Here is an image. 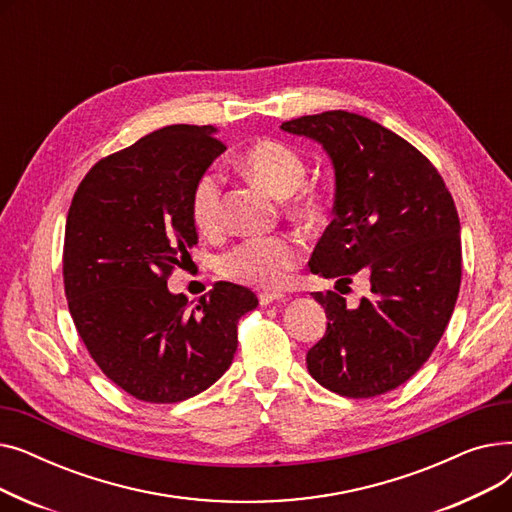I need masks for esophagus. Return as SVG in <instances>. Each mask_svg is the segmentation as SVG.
Instances as JSON below:
<instances>
[{"label": "esophagus", "mask_w": 512, "mask_h": 512, "mask_svg": "<svg viewBox=\"0 0 512 512\" xmlns=\"http://www.w3.org/2000/svg\"><path fill=\"white\" fill-rule=\"evenodd\" d=\"M276 301H286V297H284V294H280V292H261V294H259V303H261L263 307L272 305V303H276Z\"/></svg>", "instance_id": "34e87169"}]
</instances>
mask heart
<instances>
[{
  "mask_svg": "<svg viewBox=\"0 0 512 512\" xmlns=\"http://www.w3.org/2000/svg\"><path fill=\"white\" fill-rule=\"evenodd\" d=\"M238 166L247 176L263 184L284 205L292 218L315 222L324 213V197L307 184V161L288 143L259 139L238 155ZM224 186L215 170L197 176L188 193V213L201 232H215L222 224ZM301 249L290 236H249L220 257V274L234 282L261 290L284 286L288 274L299 265Z\"/></svg>",
  "mask_w": 512,
  "mask_h": 512,
  "instance_id": "b5f03b06",
  "label": "heart"
}]
</instances>
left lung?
Here are the masks:
<instances>
[{
    "label": "left lung",
    "instance_id": "obj_1",
    "mask_svg": "<svg viewBox=\"0 0 512 512\" xmlns=\"http://www.w3.org/2000/svg\"><path fill=\"white\" fill-rule=\"evenodd\" d=\"M282 130L319 141L336 170L334 220L309 270L338 286L365 270L371 284L357 309L334 290L313 292L328 328L309 348V373L340 396L386 394L432 357L459 297L454 199L432 161L365 116L332 110L282 122Z\"/></svg>",
    "mask_w": 512,
    "mask_h": 512
}]
</instances>
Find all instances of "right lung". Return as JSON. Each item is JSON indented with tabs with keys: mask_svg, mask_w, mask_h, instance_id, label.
I'll return each mask as SVG.
<instances>
[{
	"mask_svg": "<svg viewBox=\"0 0 512 512\" xmlns=\"http://www.w3.org/2000/svg\"><path fill=\"white\" fill-rule=\"evenodd\" d=\"M224 151L211 126L172 124L99 159L72 197L68 309L97 367L137 400L172 405L218 382L236 353L238 319L259 305L232 282H215L193 309L168 290L199 238L188 193Z\"/></svg>",
	"mask_w": 512,
	"mask_h": 512,
	"instance_id": "right-lung-1",
	"label": "right lung"
}]
</instances>
